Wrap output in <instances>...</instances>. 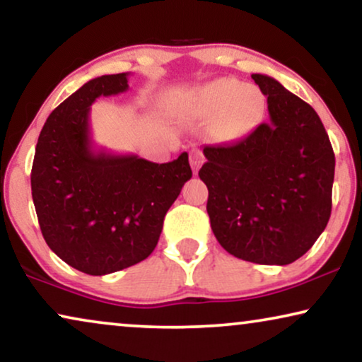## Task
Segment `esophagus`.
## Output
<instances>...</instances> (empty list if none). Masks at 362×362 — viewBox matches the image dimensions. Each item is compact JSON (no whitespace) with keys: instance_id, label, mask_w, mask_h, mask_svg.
Masks as SVG:
<instances>
[{"instance_id":"obj_1","label":"esophagus","mask_w":362,"mask_h":362,"mask_svg":"<svg viewBox=\"0 0 362 362\" xmlns=\"http://www.w3.org/2000/svg\"><path fill=\"white\" fill-rule=\"evenodd\" d=\"M189 163H191V168H192V173L199 171V168L202 163H204V156H202V153L199 150H192L189 153Z\"/></svg>"}]
</instances>
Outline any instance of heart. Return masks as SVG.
Listing matches in <instances>:
<instances>
[{"label":"heart","mask_w":362,"mask_h":362,"mask_svg":"<svg viewBox=\"0 0 362 362\" xmlns=\"http://www.w3.org/2000/svg\"><path fill=\"white\" fill-rule=\"evenodd\" d=\"M192 117L211 120V132L221 141H235L249 135L264 115L265 97L257 86L221 77L197 87L187 97Z\"/></svg>","instance_id":"heart-1"}]
</instances>
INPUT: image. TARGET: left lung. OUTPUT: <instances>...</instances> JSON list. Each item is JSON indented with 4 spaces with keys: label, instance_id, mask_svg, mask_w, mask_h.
I'll return each mask as SVG.
<instances>
[{
    "label": "left lung",
    "instance_id": "8db88e82",
    "mask_svg": "<svg viewBox=\"0 0 362 362\" xmlns=\"http://www.w3.org/2000/svg\"><path fill=\"white\" fill-rule=\"evenodd\" d=\"M270 120L230 146H204L199 177L216 239L230 255L288 265L306 254L331 216L334 153L313 107L279 81L252 74Z\"/></svg>",
    "mask_w": 362,
    "mask_h": 362
}]
</instances>
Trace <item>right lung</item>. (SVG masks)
<instances>
[{
    "instance_id": "right-lung-1",
    "label": "right lung",
    "mask_w": 362,
    "mask_h": 362,
    "mask_svg": "<svg viewBox=\"0 0 362 362\" xmlns=\"http://www.w3.org/2000/svg\"><path fill=\"white\" fill-rule=\"evenodd\" d=\"M130 74L92 78L52 110L36 145L31 189L44 240L74 269L107 275L145 260L191 180L187 153L170 163L95 148L90 107L128 90Z\"/></svg>"
}]
</instances>
